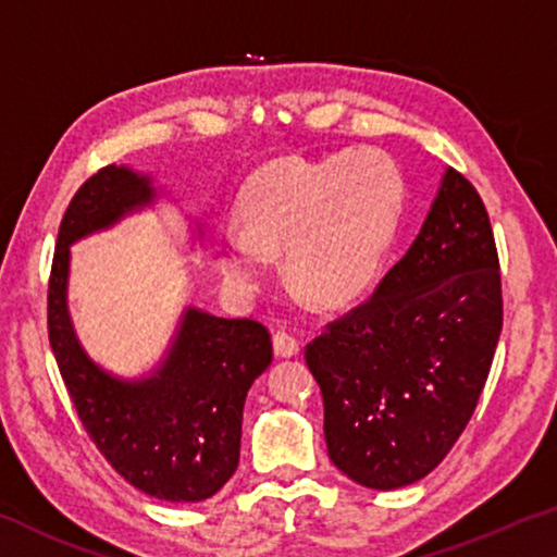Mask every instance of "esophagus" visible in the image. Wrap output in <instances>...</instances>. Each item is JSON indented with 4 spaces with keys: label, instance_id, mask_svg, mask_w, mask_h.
<instances>
[{
    "label": "esophagus",
    "instance_id": "esophagus-1",
    "mask_svg": "<svg viewBox=\"0 0 557 557\" xmlns=\"http://www.w3.org/2000/svg\"><path fill=\"white\" fill-rule=\"evenodd\" d=\"M272 346H275V354L282 358L300 354V341H297L295 335L287 331V327H280V331H275V335H272Z\"/></svg>",
    "mask_w": 557,
    "mask_h": 557
}]
</instances>
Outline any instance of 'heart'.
<instances>
[{"label": "heart", "instance_id": "b5f03b06", "mask_svg": "<svg viewBox=\"0 0 557 557\" xmlns=\"http://www.w3.org/2000/svg\"><path fill=\"white\" fill-rule=\"evenodd\" d=\"M404 178L386 153H335L318 163L280 161L249 178L237 214L245 234L219 247L224 277L242 289L287 249L289 277L320 302H348L379 275L394 239Z\"/></svg>", "mask_w": 557, "mask_h": 557}]
</instances>
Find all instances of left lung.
<instances>
[{
    "label": "left lung",
    "mask_w": 557,
    "mask_h": 557,
    "mask_svg": "<svg viewBox=\"0 0 557 557\" xmlns=\"http://www.w3.org/2000/svg\"><path fill=\"white\" fill-rule=\"evenodd\" d=\"M503 331L499 257L484 201L446 176L424 226L379 287L305 346L333 465L371 490L419 482L476 409Z\"/></svg>",
    "instance_id": "1"
}]
</instances>
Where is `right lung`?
I'll return each mask as SVG.
<instances>
[{
	"instance_id": "obj_1",
	"label": "right lung",
	"mask_w": 557,
	"mask_h": 557,
	"mask_svg": "<svg viewBox=\"0 0 557 557\" xmlns=\"http://www.w3.org/2000/svg\"><path fill=\"white\" fill-rule=\"evenodd\" d=\"M151 197L148 178L123 166L100 169L75 191L47 282V335L77 419L108 465L156 499L201 503L239 465L247 391L272 360L268 327L191 308L161 371L123 383L83 354L65 305L70 245Z\"/></svg>"
}]
</instances>
